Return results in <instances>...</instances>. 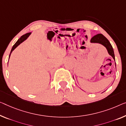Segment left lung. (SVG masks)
Instances as JSON below:
<instances>
[{"mask_svg": "<svg viewBox=\"0 0 126 126\" xmlns=\"http://www.w3.org/2000/svg\"><path fill=\"white\" fill-rule=\"evenodd\" d=\"M90 42L91 43H98L104 46V47L106 48V50H107L109 55L111 56L115 61L114 52L113 47H112L111 44H110V42L108 40V39L106 38L105 36H104L103 35L101 34H98L96 35L93 36V37L91 38V39L90 40ZM115 66L116 67L115 61ZM73 78H74V76H73Z\"/></svg>", "mask_w": 126, "mask_h": 126, "instance_id": "obj_1", "label": "left lung"}]
</instances>
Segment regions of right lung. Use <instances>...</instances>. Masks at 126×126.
Wrapping results in <instances>:
<instances>
[{"label": "right lung", "mask_w": 126, "mask_h": 126, "mask_svg": "<svg viewBox=\"0 0 126 126\" xmlns=\"http://www.w3.org/2000/svg\"><path fill=\"white\" fill-rule=\"evenodd\" d=\"M31 34H32V32H29V33L25 34V35H23L22 36H21L20 39H18V40H17V41L16 42V43H15L14 45H13L12 48V49L11 51L10 54H9V57H10L12 52H13V50H14L15 48H16L17 47H18V46L20 45L21 43H22V42H24L25 40H26L29 36Z\"/></svg>", "instance_id": "add662e5"}]
</instances>
